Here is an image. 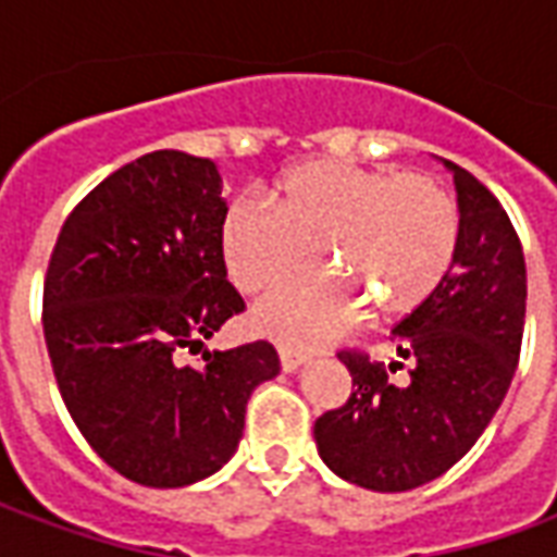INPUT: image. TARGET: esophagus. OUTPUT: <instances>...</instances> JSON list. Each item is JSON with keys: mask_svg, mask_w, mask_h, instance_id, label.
Instances as JSON below:
<instances>
[{"mask_svg": "<svg viewBox=\"0 0 557 557\" xmlns=\"http://www.w3.org/2000/svg\"><path fill=\"white\" fill-rule=\"evenodd\" d=\"M304 361H307V358H304L301 351L280 349V367H283V373H295Z\"/></svg>", "mask_w": 557, "mask_h": 557, "instance_id": "obj_1", "label": "esophagus"}]
</instances>
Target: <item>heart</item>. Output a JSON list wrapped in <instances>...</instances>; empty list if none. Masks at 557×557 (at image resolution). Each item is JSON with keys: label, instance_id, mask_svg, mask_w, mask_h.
<instances>
[{"label": "heart", "instance_id": "1", "mask_svg": "<svg viewBox=\"0 0 557 557\" xmlns=\"http://www.w3.org/2000/svg\"><path fill=\"white\" fill-rule=\"evenodd\" d=\"M456 242L459 208L442 182L343 160L295 166L280 178L277 206L242 196L220 226L226 271L247 295L283 286L319 250L382 319L418 310L438 289ZM345 284L327 274L292 283L256 307V331L295 349L339 337L363 307Z\"/></svg>", "mask_w": 557, "mask_h": 557}]
</instances>
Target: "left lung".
Instances as JSON below:
<instances>
[{
	"instance_id": "left-lung-1",
	"label": "left lung",
	"mask_w": 557,
	"mask_h": 557,
	"mask_svg": "<svg viewBox=\"0 0 557 557\" xmlns=\"http://www.w3.org/2000/svg\"><path fill=\"white\" fill-rule=\"evenodd\" d=\"M444 166L454 172L459 242L438 289L391 327L397 355L411 361L409 382H387L385 363L363 351H339L351 397L313 426L325 466L363 490L406 492L442 478L490 426L519 363L528 295L519 235L471 172Z\"/></svg>"
}]
</instances>
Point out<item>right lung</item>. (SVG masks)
<instances>
[{
  "instance_id": "obj_1",
  "label": "right lung",
  "mask_w": 557,
  "mask_h": 557,
  "mask_svg": "<svg viewBox=\"0 0 557 557\" xmlns=\"http://www.w3.org/2000/svg\"><path fill=\"white\" fill-rule=\"evenodd\" d=\"M220 190L208 158L143 154L67 214L44 277L59 394L91 450L139 486L220 471L253 387L280 373L268 339L182 361L244 310L226 280Z\"/></svg>"
}]
</instances>
